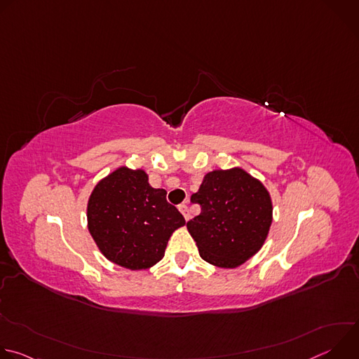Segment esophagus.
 Wrapping results in <instances>:
<instances>
[{
  "label": "esophagus",
  "instance_id": "obj_1",
  "mask_svg": "<svg viewBox=\"0 0 359 359\" xmlns=\"http://www.w3.org/2000/svg\"><path fill=\"white\" fill-rule=\"evenodd\" d=\"M179 210H180V213L183 215V217L186 219V222L190 219V213H189V209H187V206L186 204H179Z\"/></svg>",
  "mask_w": 359,
  "mask_h": 359
}]
</instances>
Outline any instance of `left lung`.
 <instances>
[{
  "instance_id": "obj_1",
  "label": "left lung",
  "mask_w": 359,
  "mask_h": 359,
  "mask_svg": "<svg viewBox=\"0 0 359 359\" xmlns=\"http://www.w3.org/2000/svg\"><path fill=\"white\" fill-rule=\"evenodd\" d=\"M201 213L187 222L200 257L236 269L257 252L270 231L273 203L264 184L241 168L213 170L191 194Z\"/></svg>"
}]
</instances>
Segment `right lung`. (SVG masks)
<instances>
[{"label":"right lung","mask_w":359,"mask_h":359,"mask_svg":"<svg viewBox=\"0 0 359 359\" xmlns=\"http://www.w3.org/2000/svg\"><path fill=\"white\" fill-rule=\"evenodd\" d=\"M88 230L105 257L129 270L159 263L184 217L153 189L144 170L121 166L102 179L88 200Z\"/></svg>","instance_id":"1"}]
</instances>
